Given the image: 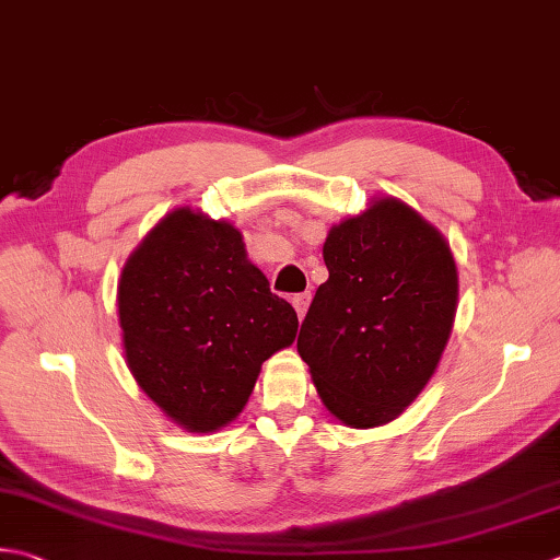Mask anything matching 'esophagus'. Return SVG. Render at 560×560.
I'll return each instance as SVG.
<instances>
[{"label": "esophagus", "instance_id": "esophagus-1", "mask_svg": "<svg viewBox=\"0 0 560 560\" xmlns=\"http://www.w3.org/2000/svg\"><path fill=\"white\" fill-rule=\"evenodd\" d=\"M311 291H305V293H299V295H293L291 299V303H293V308H295V313H299V317L303 320L305 317V313H308V305H311Z\"/></svg>", "mask_w": 560, "mask_h": 560}]
</instances>
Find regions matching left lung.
Listing matches in <instances>:
<instances>
[{
	"instance_id": "8db88e82",
	"label": "left lung",
	"mask_w": 560,
	"mask_h": 560,
	"mask_svg": "<svg viewBox=\"0 0 560 560\" xmlns=\"http://www.w3.org/2000/svg\"><path fill=\"white\" fill-rule=\"evenodd\" d=\"M299 354L323 405L354 430L388 424L420 396L452 337L458 271L452 247L396 196L330 228Z\"/></svg>"
}]
</instances>
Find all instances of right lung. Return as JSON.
<instances>
[{"mask_svg":"<svg viewBox=\"0 0 560 560\" xmlns=\"http://www.w3.org/2000/svg\"><path fill=\"white\" fill-rule=\"evenodd\" d=\"M126 364L186 432L208 434L247 405L261 364L291 347L299 315L252 261L243 233L199 208H174L118 279Z\"/></svg>","mask_w":560,"mask_h":560,"instance_id":"right-lung-1","label":"right lung"}]
</instances>
